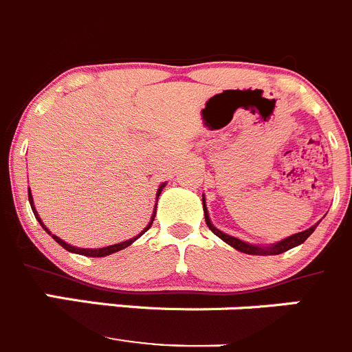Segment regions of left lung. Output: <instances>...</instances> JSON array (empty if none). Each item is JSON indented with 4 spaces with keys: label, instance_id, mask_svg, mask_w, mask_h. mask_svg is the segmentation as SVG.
<instances>
[{
    "label": "left lung",
    "instance_id": "8db88e82",
    "mask_svg": "<svg viewBox=\"0 0 352 352\" xmlns=\"http://www.w3.org/2000/svg\"><path fill=\"white\" fill-rule=\"evenodd\" d=\"M203 208H204V218H206V225L210 227V230L213 232L214 235H218V237L221 239V241H225L227 244H230L232 248H235L237 251L241 252H245V254H259V256H265V254H282V252L289 251V249L296 248V245L302 244V242L306 241V239L309 237V235L315 232L316 225H313V227H309L308 230H302L299 232V234H294L291 235V237L284 239V241L277 242V244H272L268 245V248H259V245H252V244H245V242L239 241V239L232 237V235H227L223 234L221 230H218L217 227H213V223L210 221V217H208V211H206V204H204V197H203Z\"/></svg>",
    "mask_w": 352,
    "mask_h": 352
}]
</instances>
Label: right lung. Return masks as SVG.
<instances>
[{
    "label": "right lung",
    "instance_id": "right-lung-1",
    "mask_svg": "<svg viewBox=\"0 0 352 352\" xmlns=\"http://www.w3.org/2000/svg\"><path fill=\"white\" fill-rule=\"evenodd\" d=\"M163 187H165V184H162V186H160V189H158V194H156V196H160V194H162ZM29 201H30V208H32V211H34V214H36L37 221H39V223L43 225V228H44V230L47 232V234H51V232L47 230L46 227H44V223H43V221H41L39 214H37L36 208H34V203H32V194H30V189H29ZM153 218H155V214H153ZM151 225H153V220L149 221V225H148V227H146L144 230H142L141 234L138 235V237H134V239H129V241H125V242H120V244H113V245H108V248H101V249H80V248H74V245L67 244V242H65V241H61V239H60V237H56V235H53V234H51V237H53L54 241H56L58 244L61 245V248H65V249H67V251H70V252H77V254H84V256H93V258H101V256H108V254H111V252L122 251V249H125V248H127V245H131L132 242L135 241V239H139V237H141L142 234H144L146 230H149V228H151Z\"/></svg>",
    "mask_w": 352,
    "mask_h": 352
}]
</instances>
